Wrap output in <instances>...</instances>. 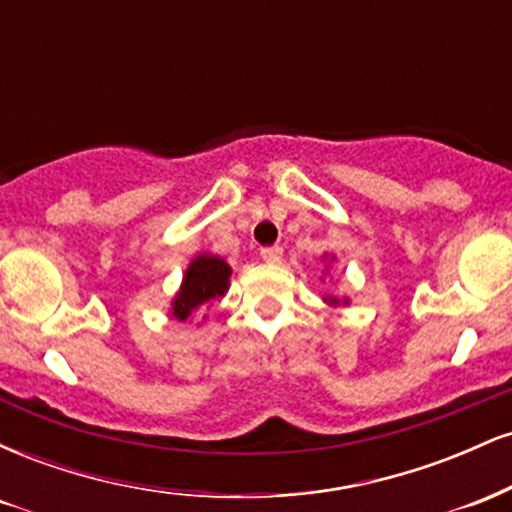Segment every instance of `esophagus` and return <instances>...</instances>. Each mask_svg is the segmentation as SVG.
Here are the masks:
<instances>
[{
	"label": "esophagus",
	"instance_id": "34e87169",
	"mask_svg": "<svg viewBox=\"0 0 512 512\" xmlns=\"http://www.w3.org/2000/svg\"><path fill=\"white\" fill-rule=\"evenodd\" d=\"M260 255H262V260L264 262H279L281 257H284V250L279 248V245H272V248H262L260 250Z\"/></svg>",
	"mask_w": 512,
	"mask_h": 512
}]
</instances>
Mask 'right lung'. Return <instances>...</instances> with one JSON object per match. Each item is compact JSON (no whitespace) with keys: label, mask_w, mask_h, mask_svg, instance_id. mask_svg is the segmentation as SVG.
I'll list each match as a JSON object with an SVG mask.
<instances>
[{"label":"right lung","mask_w":512,"mask_h":512,"mask_svg":"<svg viewBox=\"0 0 512 512\" xmlns=\"http://www.w3.org/2000/svg\"><path fill=\"white\" fill-rule=\"evenodd\" d=\"M228 276H231V267L221 257L199 255L185 272L182 289L173 303V315L178 320H187L199 305L223 296L228 289Z\"/></svg>","instance_id":"add662e5"}]
</instances>
